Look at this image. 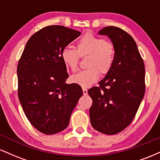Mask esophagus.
I'll use <instances>...</instances> for the list:
<instances>
[{
    "instance_id": "obj_1",
    "label": "esophagus",
    "mask_w": 160,
    "mask_h": 160,
    "mask_svg": "<svg viewBox=\"0 0 160 160\" xmlns=\"http://www.w3.org/2000/svg\"><path fill=\"white\" fill-rule=\"evenodd\" d=\"M82 92H83V95H86L88 94L87 89H85V88H82Z\"/></svg>"
}]
</instances>
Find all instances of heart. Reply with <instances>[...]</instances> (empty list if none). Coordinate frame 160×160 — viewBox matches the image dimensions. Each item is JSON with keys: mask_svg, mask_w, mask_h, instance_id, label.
<instances>
[{"mask_svg": "<svg viewBox=\"0 0 160 160\" xmlns=\"http://www.w3.org/2000/svg\"><path fill=\"white\" fill-rule=\"evenodd\" d=\"M87 69L72 75V82L82 87L90 86L98 80L99 73L107 74L114 63L116 49L111 42L91 33H87L78 40L76 49L65 48L62 52V59L67 68L75 71L78 67L80 57L87 56Z\"/></svg>", "mask_w": 160, "mask_h": 160, "instance_id": "obj_1", "label": "heart"}]
</instances>
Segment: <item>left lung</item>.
Masks as SVG:
<instances>
[{
	"instance_id": "obj_1",
	"label": "left lung",
	"mask_w": 160,
	"mask_h": 160,
	"mask_svg": "<svg viewBox=\"0 0 160 160\" xmlns=\"http://www.w3.org/2000/svg\"><path fill=\"white\" fill-rule=\"evenodd\" d=\"M110 38L116 49L111 71L88 90L92 99L89 117L92 127L106 135L120 132L132 122L145 92V68L137 44L120 28L107 26L98 33Z\"/></svg>"
}]
</instances>
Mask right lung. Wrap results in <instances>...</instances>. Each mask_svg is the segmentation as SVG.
<instances>
[{
  "label": "right lung",
  "mask_w": 160,
  "mask_h": 160,
  "mask_svg": "<svg viewBox=\"0 0 160 160\" xmlns=\"http://www.w3.org/2000/svg\"><path fill=\"white\" fill-rule=\"evenodd\" d=\"M80 35L62 25L43 28L31 37L19 61L20 104L29 122L46 135L68 127L82 95L80 86L65 82L68 74L62 59V50Z\"/></svg>",
  "instance_id": "right-lung-1"
}]
</instances>
